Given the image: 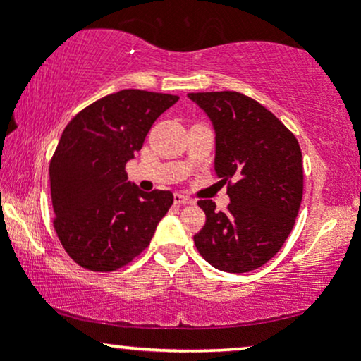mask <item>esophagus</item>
Listing matches in <instances>:
<instances>
[{
    "instance_id": "1",
    "label": "esophagus",
    "mask_w": 361,
    "mask_h": 361,
    "mask_svg": "<svg viewBox=\"0 0 361 361\" xmlns=\"http://www.w3.org/2000/svg\"><path fill=\"white\" fill-rule=\"evenodd\" d=\"M175 204H183V205H193L195 204V200L192 197H186V195H183V193H175Z\"/></svg>"
}]
</instances>
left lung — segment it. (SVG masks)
<instances>
[{
    "mask_svg": "<svg viewBox=\"0 0 361 361\" xmlns=\"http://www.w3.org/2000/svg\"><path fill=\"white\" fill-rule=\"evenodd\" d=\"M215 130L214 168L231 204L215 212L200 200L205 226L193 235L214 268L246 273L263 267L292 233L304 190L302 152L295 135L270 110L235 91L188 93Z\"/></svg>",
    "mask_w": 361,
    "mask_h": 361,
    "instance_id": "obj_1",
    "label": "left lung"
}]
</instances>
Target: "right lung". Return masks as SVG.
Segmentation results:
<instances>
[{
  "mask_svg": "<svg viewBox=\"0 0 361 361\" xmlns=\"http://www.w3.org/2000/svg\"><path fill=\"white\" fill-rule=\"evenodd\" d=\"M176 102L175 94L122 90L91 103L66 126L49 166L54 229L80 267L115 271L151 243L173 193L140 192L127 181L126 164Z\"/></svg>",
  "mask_w": 361,
  "mask_h": 361,
  "instance_id": "1",
  "label": "right lung"
}]
</instances>
